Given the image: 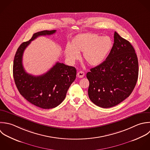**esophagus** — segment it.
I'll return each instance as SVG.
<instances>
[{
	"mask_svg": "<svg viewBox=\"0 0 150 150\" xmlns=\"http://www.w3.org/2000/svg\"><path fill=\"white\" fill-rule=\"evenodd\" d=\"M77 75H78V76L79 78H83V77L85 76V73H84L83 71H79V72H78Z\"/></svg>",
	"mask_w": 150,
	"mask_h": 150,
	"instance_id": "1",
	"label": "esophagus"
}]
</instances>
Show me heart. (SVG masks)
<instances>
[{"label": "heart", "instance_id": "b5f03b06", "mask_svg": "<svg viewBox=\"0 0 150 150\" xmlns=\"http://www.w3.org/2000/svg\"><path fill=\"white\" fill-rule=\"evenodd\" d=\"M112 41L108 36L95 33H83L76 35L70 45L65 48V54L68 59L74 61L83 52V59L93 67L101 64L106 58L112 48Z\"/></svg>", "mask_w": 150, "mask_h": 150}]
</instances>
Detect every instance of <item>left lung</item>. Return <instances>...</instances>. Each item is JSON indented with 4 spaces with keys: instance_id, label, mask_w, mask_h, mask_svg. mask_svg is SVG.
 I'll list each match as a JSON object with an SVG mask.
<instances>
[{
    "instance_id": "1",
    "label": "left lung",
    "mask_w": 150,
    "mask_h": 150,
    "mask_svg": "<svg viewBox=\"0 0 150 150\" xmlns=\"http://www.w3.org/2000/svg\"><path fill=\"white\" fill-rule=\"evenodd\" d=\"M90 70L86 74L89 98L96 106L109 108L123 102L134 89L138 58L130 42L115 31L114 44L106 60Z\"/></svg>"
}]
</instances>
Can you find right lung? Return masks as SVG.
Wrapping results in <instances>:
<instances>
[{
    "label": "right lung",
    "instance_id": "add662e5",
    "mask_svg": "<svg viewBox=\"0 0 150 150\" xmlns=\"http://www.w3.org/2000/svg\"><path fill=\"white\" fill-rule=\"evenodd\" d=\"M55 32L54 30L34 33L29 41L19 46L13 62V78L18 92L30 103L45 109L54 108L62 103L76 78V70L74 67L58 62L45 74L35 76L25 72L22 58L24 50L31 41L39 36L49 35Z\"/></svg>",
    "mask_w": 150,
    "mask_h": 150
}]
</instances>
